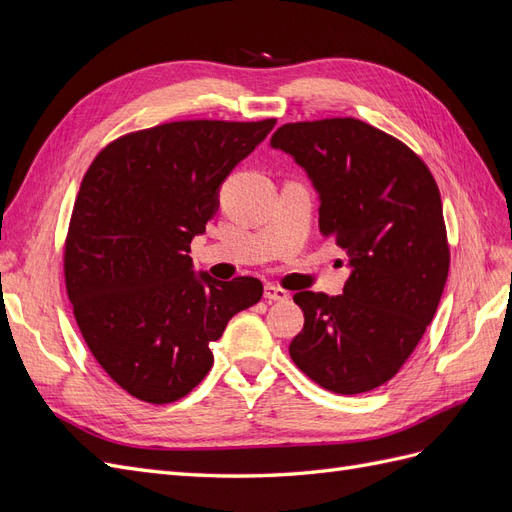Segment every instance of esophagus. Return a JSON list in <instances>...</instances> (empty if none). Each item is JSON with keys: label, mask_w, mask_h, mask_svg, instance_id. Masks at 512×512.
<instances>
[{"label": "esophagus", "mask_w": 512, "mask_h": 512, "mask_svg": "<svg viewBox=\"0 0 512 512\" xmlns=\"http://www.w3.org/2000/svg\"><path fill=\"white\" fill-rule=\"evenodd\" d=\"M265 299H269V301H288L290 294L284 288H280V286L267 284L265 286Z\"/></svg>", "instance_id": "1"}]
</instances>
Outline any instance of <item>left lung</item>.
Instances as JSON below:
<instances>
[{
  "mask_svg": "<svg viewBox=\"0 0 512 512\" xmlns=\"http://www.w3.org/2000/svg\"><path fill=\"white\" fill-rule=\"evenodd\" d=\"M320 196V232L352 269L344 294L303 290V331L290 356L339 395L389 382L436 314L451 265L438 183L416 153L365 121L284 123L271 136Z\"/></svg>",
  "mask_w": 512,
  "mask_h": 512,
  "instance_id": "8db88e82",
  "label": "left lung"
}]
</instances>
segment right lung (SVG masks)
I'll use <instances>...</instances> for the list:
<instances>
[{
  "instance_id": "add662e5",
  "label": "right lung",
  "mask_w": 512,
  "mask_h": 512,
  "mask_svg": "<svg viewBox=\"0 0 512 512\" xmlns=\"http://www.w3.org/2000/svg\"><path fill=\"white\" fill-rule=\"evenodd\" d=\"M262 121H170L108 143L83 177L64 277L87 348L132 397L170 404L213 365L211 342L262 297L256 277L192 271L190 243L220 185L273 130Z\"/></svg>"
}]
</instances>
